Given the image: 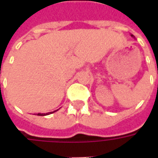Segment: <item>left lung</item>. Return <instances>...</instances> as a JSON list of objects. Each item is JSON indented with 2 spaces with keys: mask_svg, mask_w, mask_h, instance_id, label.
I'll list each match as a JSON object with an SVG mask.
<instances>
[{
  "mask_svg": "<svg viewBox=\"0 0 158 158\" xmlns=\"http://www.w3.org/2000/svg\"><path fill=\"white\" fill-rule=\"evenodd\" d=\"M131 36H132V37H135V36H134V35H131Z\"/></svg>",
  "mask_w": 158,
  "mask_h": 158,
  "instance_id": "8db88e82",
  "label": "left lung"
}]
</instances>
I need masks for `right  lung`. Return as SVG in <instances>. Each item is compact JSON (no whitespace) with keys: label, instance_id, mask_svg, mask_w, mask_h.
Here are the masks:
<instances>
[{"label":"right lung","instance_id":"add662e5","mask_svg":"<svg viewBox=\"0 0 158 158\" xmlns=\"http://www.w3.org/2000/svg\"><path fill=\"white\" fill-rule=\"evenodd\" d=\"M57 110H56V111H54V112H56ZM54 112H51V113H38L37 115L38 116H45V115H49V114H52V113H53Z\"/></svg>","mask_w":158,"mask_h":158}]
</instances>
